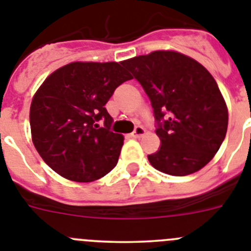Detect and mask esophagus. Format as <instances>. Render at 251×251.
<instances>
[{"instance_id":"1","label":"esophagus","mask_w":251,"mask_h":251,"mask_svg":"<svg viewBox=\"0 0 251 251\" xmlns=\"http://www.w3.org/2000/svg\"><path fill=\"white\" fill-rule=\"evenodd\" d=\"M145 133H146L145 128L141 127V126H137L136 129H134V132L132 133V137H133V138H139V137L143 136Z\"/></svg>"}]
</instances>
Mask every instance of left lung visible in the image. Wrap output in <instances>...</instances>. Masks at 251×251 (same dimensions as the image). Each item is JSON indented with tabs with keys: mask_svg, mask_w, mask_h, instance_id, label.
I'll use <instances>...</instances> for the list:
<instances>
[{
	"mask_svg": "<svg viewBox=\"0 0 251 251\" xmlns=\"http://www.w3.org/2000/svg\"><path fill=\"white\" fill-rule=\"evenodd\" d=\"M151 99L161 148L148 154L156 170L187 176L214 158L227 130L229 112L214 76L192 57L157 50L122 61Z\"/></svg>",
	"mask_w": 251,
	"mask_h": 251,
	"instance_id": "1",
	"label": "left lung"
}]
</instances>
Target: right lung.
I'll list each match as a JSON object with an SVG mask.
<instances>
[{"label": "right lung", "instance_id": "right-lung-1", "mask_svg": "<svg viewBox=\"0 0 251 251\" xmlns=\"http://www.w3.org/2000/svg\"><path fill=\"white\" fill-rule=\"evenodd\" d=\"M122 63L74 61L46 77L30 106L31 138L46 165L75 182L109 174L124 137L110 132L104 105L115 88L133 79ZM103 121L104 127L99 122Z\"/></svg>", "mask_w": 251, "mask_h": 251}]
</instances>
